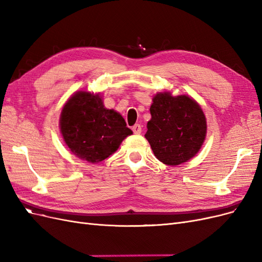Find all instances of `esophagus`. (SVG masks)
<instances>
[{
	"instance_id": "34e87169",
	"label": "esophagus",
	"mask_w": 262,
	"mask_h": 262,
	"mask_svg": "<svg viewBox=\"0 0 262 262\" xmlns=\"http://www.w3.org/2000/svg\"><path fill=\"white\" fill-rule=\"evenodd\" d=\"M132 131H133L134 133H136V134H140V133L142 132V125L139 124V123L134 124V125L132 126Z\"/></svg>"
}]
</instances>
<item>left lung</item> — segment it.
<instances>
[{
	"instance_id": "1",
	"label": "left lung",
	"mask_w": 262,
	"mask_h": 262,
	"mask_svg": "<svg viewBox=\"0 0 262 262\" xmlns=\"http://www.w3.org/2000/svg\"><path fill=\"white\" fill-rule=\"evenodd\" d=\"M145 138L162 163L176 166L192 158L203 144L207 121L200 106L186 95L160 93L149 108Z\"/></svg>"
}]
</instances>
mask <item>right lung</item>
I'll list each match as a JSON object with an SVG mask.
<instances>
[{
	"mask_svg": "<svg viewBox=\"0 0 262 262\" xmlns=\"http://www.w3.org/2000/svg\"><path fill=\"white\" fill-rule=\"evenodd\" d=\"M61 133L71 152L91 163L106 160L132 134L124 119L106 109L98 95L78 92L63 107Z\"/></svg>",
	"mask_w": 262,
	"mask_h": 262,
	"instance_id": "1",
	"label": "right lung"
}]
</instances>
